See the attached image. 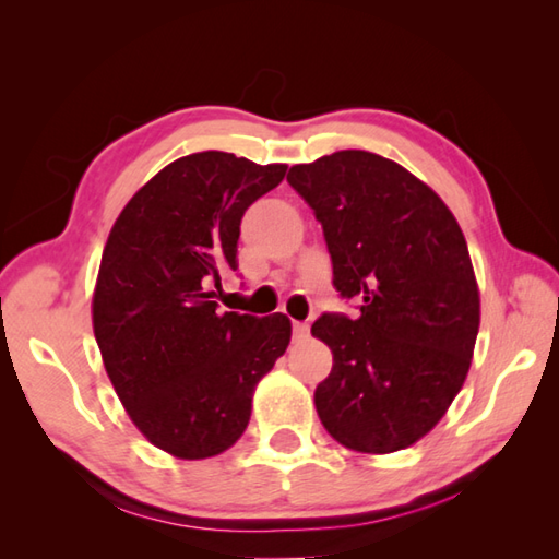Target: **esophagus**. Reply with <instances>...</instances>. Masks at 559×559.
<instances>
[{
  "label": "esophagus",
  "mask_w": 559,
  "mask_h": 559,
  "mask_svg": "<svg viewBox=\"0 0 559 559\" xmlns=\"http://www.w3.org/2000/svg\"><path fill=\"white\" fill-rule=\"evenodd\" d=\"M307 336H310V326H307L305 322H295L293 324V338L295 341H305Z\"/></svg>",
  "instance_id": "esophagus-1"
}]
</instances>
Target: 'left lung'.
Returning <instances> with one entry per match:
<instances>
[{"label":"left lung","instance_id":"left-lung-1","mask_svg":"<svg viewBox=\"0 0 559 559\" xmlns=\"http://www.w3.org/2000/svg\"><path fill=\"white\" fill-rule=\"evenodd\" d=\"M290 187L322 223L350 319L326 312L312 334L334 353L314 391L343 447L389 454L442 420L468 374L480 324L478 283L456 218L399 163L336 151L293 165Z\"/></svg>","mask_w":559,"mask_h":559}]
</instances>
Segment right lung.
I'll return each instance as SVG.
<instances>
[{
  "mask_svg": "<svg viewBox=\"0 0 559 559\" xmlns=\"http://www.w3.org/2000/svg\"><path fill=\"white\" fill-rule=\"evenodd\" d=\"M288 165L192 153L146 182L103 249L93 331L110 382L151 444L209 459L242 437L252 394L290 343L286 314L221 312L245 211Z\"/></svg>",
  "mask_w": 559,
  "mask_h": 559,
  "instance_id": "obj_1",
  "label": "right lung"
}]
</instances>
